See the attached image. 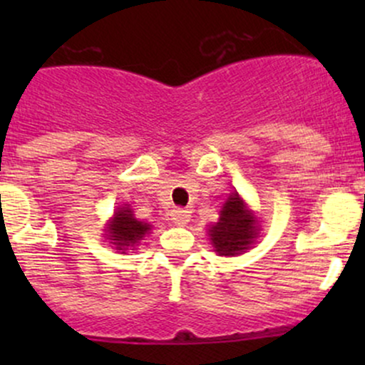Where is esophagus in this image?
Returning a JSON list of instances; mask_svg holds the SVG:
<instances>
[{
  "mask_svg": "<svg viewBox=\"0 0 365 365\" xmlns=\"http://www.w3.org/2000/svg\"><path fill=\"white\" fill-rule=\"evenodd\" d=\"M171 220H173L175 225H187L188 221H190V211L188 209H182V207H177L171 211Z\"/></svg>",
  "mask_w": 365,
  "mask_h": 365,
  "instance_id": "obj_1",
  "label": "esophagus"
}]
</instances>
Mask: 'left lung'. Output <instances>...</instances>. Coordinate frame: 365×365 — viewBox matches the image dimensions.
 Listing matches in <instances>:
<instances>
[{
  "label": "left lung",
  "instance_id": "obj_1",
  "mask_svg": "<svg viewBox=\"0 0 365 365\" xmlns=\"http://www.w3.org/2000/svg\"><path fill=\"white\" fill-rule=\"evenodd\" d=\"M220 221L209 230L212 247L220 255H235L252 245L257 237V225L250 211H247L244 200L233 192L220 212Z\"/></svg>",
  "mask_w": 365,
  "mask_h": 365
}]
</instances>
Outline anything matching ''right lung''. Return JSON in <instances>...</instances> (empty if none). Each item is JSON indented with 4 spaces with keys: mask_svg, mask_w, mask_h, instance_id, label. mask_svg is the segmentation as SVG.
<instances>
[{
    "mask_svg": "<svg viewBox=\"0 0 365 365\" xmlns=\"http://www.w3.org/2000/svg\"><path fill=\"white\" fill-rule=\"evenodd\" d=\"M149 230V225L137 221L128 207H120L108 232H110V240H113L115 245H118L116 249L121 250V247L137 244Z\"/></svg>",
    "mask_w": 365,
    "mask_h": 365,
    "instance_id": "obj_1",
    "label": "right lung"
}]
</instances>
